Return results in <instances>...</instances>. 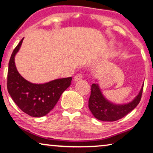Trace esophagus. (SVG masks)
Masks as SVG:
<instances>
[{
	"label": "esophagus",
	"mask_w": 153,
	"mask_h": 153,
	"mask_svg": "<svg viewBox=\"0 0 153 153\" xmlns=\"http://www.w3.org/2000/svg\"><path fill=\"white\" fill-rule=\"evenodd\" d=\"M82 78H83V76H82V74H78L74 77V80L76 82H78V81H80Z\"/></svg>",
	"instance_id": "obj_1"
}]
</instances>
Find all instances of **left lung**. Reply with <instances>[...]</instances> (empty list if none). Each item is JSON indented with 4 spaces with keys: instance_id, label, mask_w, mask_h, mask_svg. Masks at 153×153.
<instances>
[{
    "instance_id": "left-lung-1",
    "label": "left lung",
    "mask_w": 153,
    "mask_h": 153,
    "mask_svg": "<svg viewBox=\"0 0 153 153\" xmlns=\"http://www.w3.org/2000/svg\"><path fill=\"white\" fill-rule=\"evenodd\" d=\"M143 87L144 86L142 85L139 94L131 102L123 105H116L110 102L104 97L98 84H93L88 100L90 110L94 117L99 120L112 122L119 120L131 111L139 104L141 100Z\"/></svg>"
}]
</instances>
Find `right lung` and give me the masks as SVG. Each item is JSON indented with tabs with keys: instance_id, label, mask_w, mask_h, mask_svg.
<instances>
[{
	"instance_id": "1",
	"label": "right lung",
	"mask_w": 153,
	"mask_h": 153,
	"mask_svg": "<svg viewBox=\"0 0 153 153\" xmlns=\"http://www.w3.org/2000/svg\"><path fill=\"white\" fill-rule=\"evenodd\" d=\"M24 38L13 50L9 62L7 90L18 108L33 117L48 114L59 100L60 95L71 85L72 77L54 79L45 84H33L19 74L15 65V56Z\"/></svg>"
}]
</instances>
